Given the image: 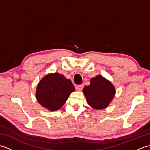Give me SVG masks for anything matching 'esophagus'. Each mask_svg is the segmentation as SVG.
<instances>
[{"instance_id":"1","label":"esophagus","mask_w":150,"mask_h":150,"mask_svg":"<svg viewBox=\"0 0 150 150\" xmlns=\"http://www.w3.org/2000/svg\"><path fill=\"white\" fill-rule=\"evenodd\" d=\"M83 88H84V84L77 85V90H82V89H83Z\"/></svg>"}]
</instances>
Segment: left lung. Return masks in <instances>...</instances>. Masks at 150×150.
Here are the masks:
<instances>
[{
	"instance_id": "obj_1",
	"label": "left lung",
	"mask_w": 150,
	"mask_h": 150,
	"mask_svg": "<svg viewBox=\"0 0 150 150\" xmlns=\"http://www.w3.org/2000/svg\"><path fill=\"white\" fill-rule=\"evenodd\" d=\"M83 93L90 106L101 110L106 108L113 99L115 90L110 81L101 75H97L91 79L90 85L84 88Z\"/></svg>"
}]
</instances>
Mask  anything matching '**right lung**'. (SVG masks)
Listing matches in <instances>:
<instances>
[{
  "instance_id": "right-lung-1",
  "label": "right lung",
  "mask_w": 150,
  "mask_h": 150,
  "mask_svg": "<svg viewBox=\"0 0 150 150\" xmlns=\"http://www.w3.org/2000/svg\"><path fill=\"white\" fill-rule=\"evenodd\" d=\"M75 87L69 79L59 73L45 76L37 86L38 102L50 111L58 110L68 99Z\"/></svg>"
}]
</instances>
